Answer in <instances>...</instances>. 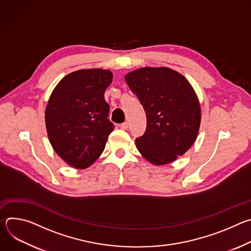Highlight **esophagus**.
Masks as SVG:
<instances>
[{
    "mask_svg": "<svg viewBox=\"0 0 251 251\" xmlns=\"http://www.w3.org/2000/svg\"><path fill=\"white\" fill-rule=\"evenodd\" d=\"M120 127H121V129L126 130V129H128V127H129V123H128V122H124V123H122V124L120 125Z\"/></svg>",
    "mask_w": 251,
    "mask_h": 251,
    "instance_id": "34e87169",
    "label": "esophagus"
}]
</instances>
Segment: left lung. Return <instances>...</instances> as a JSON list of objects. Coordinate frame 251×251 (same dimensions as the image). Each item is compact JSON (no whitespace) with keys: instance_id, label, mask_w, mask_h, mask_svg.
<instances>
[{"instance_id":"1","label":"left lung","mask_w":251,"mask_h":251,"mask_svg":"<svg viewBox=\"0 0 251 251\" xmlns=\"http://www.w3.org/2000/svg\"><path fill=\"white\" fill-rule=\"evenodd\" d=\"M147 118L146 130L135 140L139 152L154 165H166L194 144L201 107L190 82L168 67H143L125 76Z\"/></svg>"}]
</instances>
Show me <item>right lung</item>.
<instances>
[{
    "mask_svg": "<svg viewBox=\"0 0 251 251\" xmlns=\"http://www.w3.org/2000/svg\"><path fill=\"white\" fill-rule=\"evenodd\" d=\"M106 69H81L64 76L46 110L49 139L56 154L76 169L91 166L102 154L114 124L104 92L112 81Z\"/></svg>",
    "mask_w": 251,
    "mask_h": 251,
    "instance_id": "obj_1",
    "label": "right lung"
}]
</instances>
